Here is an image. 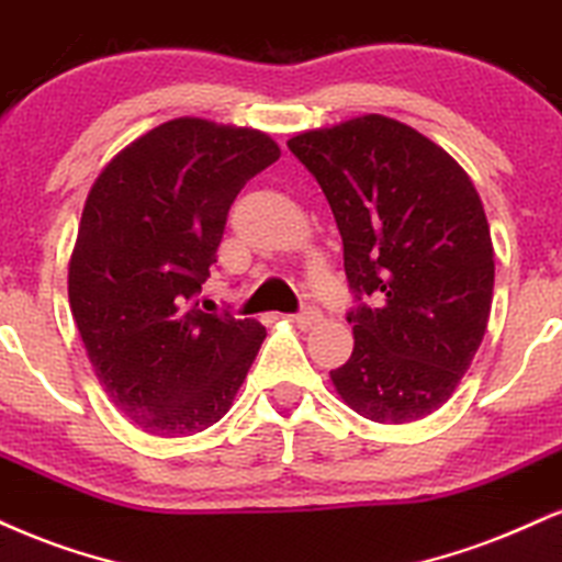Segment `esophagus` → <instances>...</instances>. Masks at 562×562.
<instances>
[{
  "instance_id": "1",
  "label": "esophagus",
  "mask_w": 562,
  "mask_h": 562,
  "mask_svg": "<svg viewBox=\"0 0 562 562\" xmlns=\"http://www.w3.org/2000/svg\"><path fill=\"white\" fill-rule=\"evenodd\" d=\"M323 321V313L318 307H305L302 313L292 315V323H296V326L302 328V331H310V328H315L318 323Z\"/></svg>"
}]
</instances>
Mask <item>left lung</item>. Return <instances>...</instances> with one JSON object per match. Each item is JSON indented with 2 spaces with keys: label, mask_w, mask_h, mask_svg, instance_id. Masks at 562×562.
<instances>
[{
  "label": "left lung",
  "mask_w": 562,
  "mask_h": 562,
  "mask_svg": "<svg viewBox=\"0 0 562 562\" xmlns=\"http://www.w3.org/2000/svg\"><path fill=\"white\" fill-rule=\"evenodd\" d=\"M286 144L331 204L358 302L336 392L375 424L426 418L452 397L490 321L494 249L476 187L439 144L384 115Z\"/></svg>",
  "instance_id": "left-lung-1"
}]
</instances>
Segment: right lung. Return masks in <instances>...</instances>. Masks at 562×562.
Returning a JSON list of instances; mask_svg holds the SVG:
<instances>
[{
  "instance_id": "1",
  "label": "right lung",
  "mask_w": 562,
  "mask_h": 562,
  "mask_svg": "<svg viewBox=\"0 0 562 562\" xmlns=\"http://www.w3.org/2000/svg\"><path fill=\"white\" fill-rule=\"evenodd\" d=\"M268 134L176 117L117 151L86 196L68 296L112 405L151 437H191L234 405L266 326L202 313L196 294Z\"/></svg>"
}]
</instances>
